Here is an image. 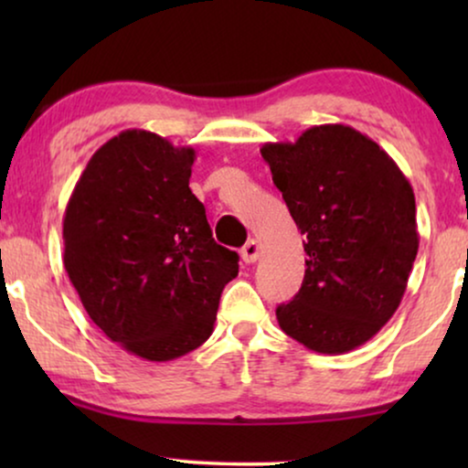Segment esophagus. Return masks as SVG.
Here are the masks:
<instances>
[{"mask_svg":"<svg viewBox=\"0 0 468 468\" xmlns=\"http://www.w3.org/2000/svg\"><path fill=\"white\" fill-rule=\"evenodd\" d=\"M261 255V245L255 239H249L245 242V247L240 249V258L245 264H253V261H258Z\"/></svg>","mask_w":468,"mask_h":468,"instance_id":"esophagus-1","label":"esophagus"}]
</instances>
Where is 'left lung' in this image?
I'll return each instance as SVG.
<instances>
[{
  "mask_svg": "<svg viewBox=\"0 0 468 468\" xmlns=\"http://www.w3.org/2000/svg\"><path fill=\"white\" fill-rule=\"evenodd\" d=\"M304 234L306 271L281 330L317 354L360 347L405 296L420 247L409 178L375 140L343 123L260 149Z\"/></svg>",
  "mask_w": 468,
  "mask_h": 468,
  "instance_id": "obj_1",
  "label": "left lung"
}]
</instances>
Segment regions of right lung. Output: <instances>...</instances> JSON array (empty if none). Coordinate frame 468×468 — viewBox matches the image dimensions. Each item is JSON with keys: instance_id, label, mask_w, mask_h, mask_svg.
<instances>
[{"instance_id": "add662e5", "label": "right lung", "mask_w": 468, "mask_h": 468, "mask_svg": "<svg viewBox=\"0 0 468 468\" xmlns=\"http://www.w3.org/2000/svg\"><path fill=\"white\" fill-rule=\"evenodd\" d=\"M194 159L153 132H121L89 159L63 215V266L89 317L149 362L200 347L239 274L189 189Z\"/></svg>"}]
</instances>
